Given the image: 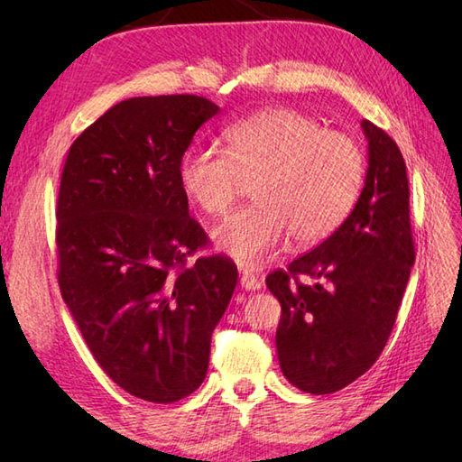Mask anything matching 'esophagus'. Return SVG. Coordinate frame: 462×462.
Returning a JSON list of instances; mask_svg holds the SVG:
<instances>
[{
	"mask_svg": "<svg viewBox=\"0 0 462 462\" xmlns=\"http://www.w3.org/2000/svg\"><path fill=\"white\" fill-rule=\"evenodd\" d=\"M240 286L244 290H248V291H256V290L262 288V282L256 276H254V273L244 272L242 276H240Z\"/></svg>",
	"mask_w": 462,
	"mask_h": 462,
	"instance_id": "obj_1",
	"label": "esophagus"
}]
</instances>
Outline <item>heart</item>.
I'll use <instances>...</instances> for the list:
<instances>
[{
  "label": "heart",
  "mask_w": 462,
  "mask_h": 462,
  "mask_svg": "<svg viewBox=\"0 0 462 462\" xmlns=\"http://www.w3.org/2000/svg\"><path fill=\"white\" fill-rule=\"evenodd\" d=\"M226 151L192 146L180 161L186 196L208 216H224L252 180L254 204L214 230L216 248L256 268L288 238L321 242L347 218L363 180V151L353 136L293 109H266L230 125Z\"/></svg>",
  "instance_id": "heart-1"
}]
</instances>
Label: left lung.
<instances>
[{"label": "left lung", "instance_id": "8db88e82", "mask_svg": "<svg viewBox=\"0 0 462 462\" xmlns=\"http://www.w3.org/2000/svg\"><path fill=\"white\" fill-rule=\"evenodd\" d=\"M361 129L369 166L356 208L318 248L266 278L282 306V373L311 395L336 393L377 361L415 262L403 154L379 126L361 121Z\"/></svg>", "mask_w": 462, "mask_h": 462}]
</instances>
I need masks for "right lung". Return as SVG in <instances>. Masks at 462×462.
<instances>
[{
  "label": "right lung",
  "mask_w": 462,
  "mask_h": 462,
  "mask_svg": "<svg viewBox=\"0 0 462 462\" xmlns=\"http://www.w3.org/2000/svg\"><path fill=\"white\" fill-rule=\"evenodd\" d=\"M220 111L196 95L133 97L69 149L57 199L59 288L93 357L126 393L189 397L236 288L226 256H189L206 232L189 214L180 161Z\"/></svg>",
  "instance_id": "1"
}]
</instances>
